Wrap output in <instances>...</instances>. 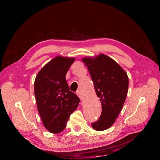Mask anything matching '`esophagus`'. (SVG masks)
Instances as JSON below:
<instances>
[{"label": "esophagus", "mask_w": 160, "mask_h": 160, "mask_svg": "<svg viewBox=\"0 0 160 160\" xmlns=\"http://www.w3.org/2000/svg\"><path fill=\"white\" fill-rule=\"evenodd\" d=\"M76 93H77V95H78V97H79V98H80V99H81V100L83 99V95H82V94H81V91H77Z\"/></svg>", "instance_id": "34e87169"}]
</instances>
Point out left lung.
Listing matches in <instances>:
<instances>
[{"label":"left lung","instance_id":"obj_1","mask_svg":"<svg viewBox=\"0 0 160 160\" xmlns=\"http://www.w3.org/2000/svg\"><path fill=\"white\" fill-rule=\"evenodd\" d=\"M82 61L88 67L102 108L99 119L91 123V126L97 131L108 129L114 123L126 99L128 75L113 59L103 54Z\"/></svg>","mask_w":160,"mask_h":160}]
</instances>
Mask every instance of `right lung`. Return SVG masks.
I'll list each match as a JSON object with an SVG mask.
<instances>
[{"label":"right lung","mask_w":160,"mask_h":160,"mask_svg":"<svg viewBox=\"0 0 160 160\" xmlns=\"http://www.w3.org/2000/svg\"><path fill=\"white\" fill-rule=\"evenodd\" d=\"M75 58L58 56L38 72L35 81V95L44 126L53 133L61 132L70 115L80 102L69 90L65 76Z\"/></svg>","instance_id":"obj_1"}]
</instances>
